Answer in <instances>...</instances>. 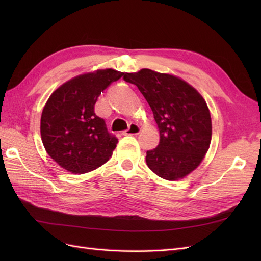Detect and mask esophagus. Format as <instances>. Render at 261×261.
<instances>
[{"label": "esophagus", "instance_id": "34e87169", "mask_svg": "<svg viewBox=\"0 0 261 261\" xmlns=\"http://www.w3.org/2000/svg\"><path fill=\"white\" fill-rule=\"evenodd\" d=\"M140 132V127L137 125V124H130L129 127L126 129V130H123L122 134L124 136H127V135H137V134Z\"/></svg>", "mask_w": 261, "mask_h": 261}]
</instances>
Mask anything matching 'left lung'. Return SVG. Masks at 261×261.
Masks as SVG:
<instances>
[{
    "label": "left lung",
    "mask_w": 261,
    "mask_h": 261,
    "mask_svg": "<svg viewBox=\"0 0 261 261\" xmlns=\"http://www.w3.org/2000/svg\"><path fill=\"white\" fill-rule=\"evenodd\" d=\"M124 80L137 86L159 127V145L146 155L149 169L168 180L183 178L198 167L210 146L212 127L206 101L178 77L149 68L126 74Z\"/></svg>",
    "instance_id": "1"
}]
</instances>
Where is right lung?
I'll list each match as a JSON object with an SVG mask.
<instances>
[{"label":"right lung","mask_w":261,"mask_h":261,"mask_svg":"<svg viewBox=\"0 0 261 261\" xmlns=\"http://www.w3.org/2000/svg\"><path fill=\"white\" fill-rule=\"evenodd\" d=\"M125 73L112 68L77 76L55 90L43 108L40 133L46 152L60 167L75 174L101 167L118 139L103 118L94 113L101 92Z\"/></svg>","instance_id":"add662e5"}]
</instances>
